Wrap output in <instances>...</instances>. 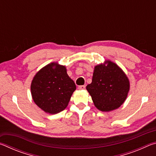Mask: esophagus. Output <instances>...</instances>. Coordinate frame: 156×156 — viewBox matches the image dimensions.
<instances>
[{
    "instance_id": "obj_1",
    "label": "esophagus",
    "mask_w": 156,
    "mask_h": 156,
    "mask_svg": "<svg viewBox=\"0 0 156 156\" xmlns=\"http://www.w3.org/2000/svg\"><path fill=\"white\" fill-rule=\"evenodd\" d=\"M78 89H80V90H83V89H85V86H84V85H81V86H79V87H78Z\"/></svg>"
}]
</instances>
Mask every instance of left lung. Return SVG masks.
Listing matches in <instances>:
<instances>
[{"mask_svg": "<svg viewBox=\"0 0 156 156\" xmlns=\"http://www.w3.org/2000/svg\"><path fill=\"white\" fill-rule=\"evenodd\" d=\"M130 88L129 80L122 69L106 60L94 67L92 82L87 86L94 105L102 112H111L122 105Z\"/></svg>", "mask_w": 156, "mask_h": 156, "instance_id": "left-lung-1", "label": "left lung"}]
</instances>
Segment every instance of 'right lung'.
Instances as JSON below:
<instances>
[{"instance_id":"right-lung-1","label":"right lung","mask_w":156,"mask_h":156,"mask_svg":"<svg viewBox=\"0 0 156 156\" xmlns=\"http://www.w3.org/2000/svg\"><path fill=\"white\" fill-rule=\"evenodd\" d=\"M76 86L66 67L49 63L36 73L31 84L34 102L44 112L56 114L67 107Z\"/></svg>"}]
</instances>
